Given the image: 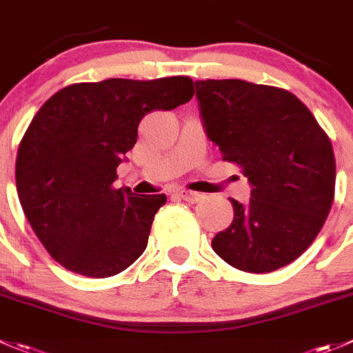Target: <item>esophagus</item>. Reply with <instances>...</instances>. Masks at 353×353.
<instances>
[{
    "instance_id": "1",
    "label": "esophagus",
    "mask_w": 353,
    "mask_h": 353,
    "mask_svg": "<svg viewBox=\"0 0 353 353\" xmlns=\"http://www.w3.org/2000/svg\"><path fill=\"white\" fill-rule=\"evenodd\" d=\"M177 196L183 198L184 201H190V203H198V201L203 198V194L196 193V191H188V190H181L177 191Z\"/></svg>"
}]
</instances>
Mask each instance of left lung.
I'll return each mask as SVG.
<instances>
[{
  "label": "left lung",
  "mask_w": 353,
  "mask_h": 353,
  "mask_svg": "<svg viewBox=\"0 0 353 353\" xmlns=\"http://www.w3.org/2000/svg\"><path fill=\"white\" fill-rule=\"evenodd\" d=\"M207 138L238 163L252 186L232 200L234 219L212 239L222 260L245 272H272L316 239L334 196L333 146L309 108L279 88L239 79L196 81Z\"/></svg>",
  "instance_id": "obj_1"
}]
</instances>
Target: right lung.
<instances>
[{"instance_id": "1", "label": "right lung", "mask_w": 353, "mask_h": 353, "mask_svg": "<svg viewBox=\"0 0 353 353\" xmlns=\"http://www.w3.org/2000/svg\"><path fill=\"white\" fill-rule=\"evenodd\" d=\"M193 94V81L181 75L107 79L67 85L34 115L17 153V191L36 236L65 269L108 278L145 252L167 196L115 190L117 167L146 114Z\"/></svg>"}]
</instances>
